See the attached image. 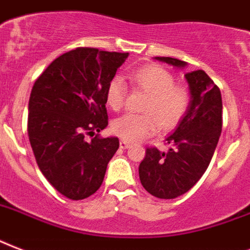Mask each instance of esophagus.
I'll list each match as a JSON object with an SVG mask.
<instances>
[{"label": "esophagus", "instance_id": "esophagus-1", "mask_svg": "<svg viewBox=\"0 0 250 250\" xmlns=\"http://www.w3.org/2000/svg\"><path fill=\"white\" fill-rule=\"evenodd\" d=\"M120 147H121V148H127V147H130V143L121 139V141H120Z\"/></svg>", "mask_w": 250, "mask_h": 250}]
</instances>
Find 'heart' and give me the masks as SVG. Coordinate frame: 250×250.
I'll return each instance as SVG.
<instances>
[{
    "instance_id": "b5f03b06",
    "label": "heart",
    "mask_w": 250,
    "mask_h": 250,
    "mask_svg": "<svg viewBox=\"0 0 250 250\" xmlns=\"http://www.w3.org/2000/svg\"><path fill=\"white\" fill-rule=\"evenodd\" d=\"M130 79L135 87L148 94L145 113H126L112 124L115 134L129 142H139L160 129H172L183 120L190 105V92L183 84H175V77L160 65H147L133 71ZM126 87L120 77L108 83L105 99L113 111L125 103Z\"/></svg>"
}]
</instances>
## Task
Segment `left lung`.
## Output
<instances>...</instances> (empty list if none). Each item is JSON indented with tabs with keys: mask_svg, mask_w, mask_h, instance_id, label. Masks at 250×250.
<instances>
[{
	"mask_svg": "<svg viewBox=\"0 0 250 250\" xmlns=\"http://www.w3.org/2000/svg\"><path fill=\"white\" fill-rule=\"evenodd\" d=\"M155 60L184 69L185 61L172 57ZM190 105L179 126L166 141L172 147L167 152L156 147L146 148L139 164V180L150 194L162 199H172L194 187L215 151L222 133V94L204 70L185 74Z\"/></svg>",
	"mask_w": 250,
	"mask_h": 250,
	"instance_id": "1",
	"label": "left lung"
}]
</instances>
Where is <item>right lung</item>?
<instances>
[{
    "label": "right lung",
    "mask_w": 250,
    "mask_h": 250,
    "mask_svg": "<svg viewBox=\"0 0 250 250\" xmlns=\"http://www.w3.org/2000/svg\"><path fill=\"white\" fill-rule=\"evenodd\" d=\"M129 53L77 48L63 53L36 79L27 131L40 171L69 199L94 194L120 146L117 137L94 135L108 125V83Z\"/></svg>",
    "instance_id": "add662e5"
}]
</instances>
